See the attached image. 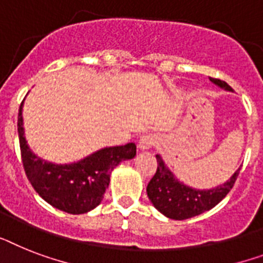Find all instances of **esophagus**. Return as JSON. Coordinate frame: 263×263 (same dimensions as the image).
I'll list each match as a JSON object with an SVG mask.
<instances>
[{
	"mask_svg": "<svg viewBox=\"0 0 263 263\" xmlns=\"http://www.w3.org/2000/svg\"><path fill=\"white\" fill-rule=\"evenodd\" d=\"M157 136L144 135L140 138V140H139V148H140V150H150V148H153V147L157 144Z\"/></svg>",
	"mask_w": 263,
	"mask_h": 263,
	"instance_id": "34e87169",
	"label": "esophagus"
}]
</instances>
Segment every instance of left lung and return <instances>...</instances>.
<instances>
[{
	"instance_id": "8db88e82",
	"label": "left lung",
	"mask_w": 263,
	"mask_h": 263,
	"mask_svg": "<svg viewBox=\"0 0 263 263\" xmlns=\"http://www.w3.org/2000/svg\"><path fill=\"white\" fill-rule=\"evenodd\" d=\"M211 81L226 90H232L224 81L217 78H211ZM157 172L147 185V196L159 212L174 220L191 219L216 206L231 191L240 172L239 167L230 181L215 189L197 191L177 181L159 155H157Z\"/></svg>"
}]
</instances>
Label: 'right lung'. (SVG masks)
I'll return each instance as SVG.
<instances>
[{"mask_svg":"<svg viewBox=\"0 0 263 263\" xmlns=\"http://www.w3.org/2000/svg\"><path fill=\"white\" fill-rule=\"evenodd\" d=\"M23 102L18 109L21 161L32 186L55 208L71 215L86 213L101 202L109 185L110 173L121 161L136 155L135 143L102 148L71 165H52L42 161L28 147L23 128Z\"/></svg>","mask_w":263,"mask_h":263,"instance_id":"1","label":"right lung"}]
</instances>
